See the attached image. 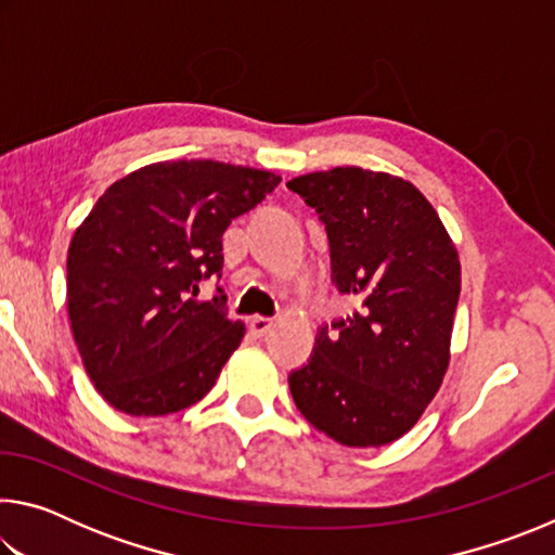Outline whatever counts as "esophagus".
<instances>
[{"label":"esophagus","mask_w":555,"mask_h":555,"mask_svg":"<svg viewBox=\"0 0 555 555\" xmlns=\"http://www.w3.org/2000/svg\"><path fill=\"white\" fill-rule=\"evenodd\" d=\"M271 327H274V321L271 318H264V315H255L249 318V333L255 337H264L271 333Z\"/></svg>","instance_id":"obj_1"}]
</instances>
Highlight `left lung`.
Returning <instances> with one entry per match:
<instances>
[{"mask_svg": "<svg viewBox=\"0 0 555 555\" xmlns=\"http://www.w3.org/2000/svg\"><path fill=\"white\" fill-rule=\"evenodd\" d=\"M315 208L333 284L360 311L318 331L288 374L308 424L350 448L401 438L443 384L460 298V259L424 193L403 178L337 166L286 183Z\"/></svg>", "mask_w": 555, "mask_h": 555, "instance_id": "8db88e82", "label": "left lung"}]
</instances>
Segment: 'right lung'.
Segmentation results:
<instances>
[{
  "mask_svg": "<svg viewBox=\"0 0 555 555\" xmlns=\"http://www.w3.org/2000/svg\"><path fill=\"white\" fill-rule=\"evenodd\" d=\"M281 178L208 158L162 162L112 183L68 249V318L100 397L129 416L193 406L244 337L218 286L222 232Z\"/></svg>",
  "mask_w": 555,
  "mask_h": 555,
  "instance_id": "obj_1",
  "label": "right lung"
}]
</instances>
